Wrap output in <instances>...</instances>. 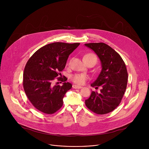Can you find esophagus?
<instances>
[{"label":"esophagus","instance_id":"obj_1","mask_svg":"<svg viewBox=\"0 0 149 149\" xmlns=\"http://www.w3.org/2000/svg\"><path fill=\"white\" fill-rule=\"evenodd\" d=\"M72 88H74V89H79V88H82V87H81V86H77V85H73V86H72Z\"/></svg>","mask_w":149,"mask_h":149}]
</instances>
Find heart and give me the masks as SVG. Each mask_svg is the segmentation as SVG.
I'll return each mask as SVG.
<instances>
[{
	"mask_svg": "<svg viewBox=\"0 0 149 149\" xmlns=\"http://www.w3.org/2000/svg\"><path fill=\"white\" fill-rule=\"evenodd\" d=\"M86 57H93L97 59V57L95 56V54H92V53H90L88 54L87 55H85L84 58ZM88 79V77L86 75L83 74H75L74 75H71V81L78 85H82L85 83L86 81Z\"/></svg>",
	"mask_w": 149,
	"mask_h": 149,
	"instance_id": "b5f03b06",
	"label": "heart"
}]
</instances>
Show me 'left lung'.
Masks as SVG:
<instances>
[{
  "label": "left lung",
  "mask_w": 149,
  "mask_h": 149,
  "mask_svg": "<svg viewBox=\"0 0 149 149\" xmlns=\"http://www.w3.org/2000/svg\"><path fill=\"white\" fill-rule=\"evenodd\" d=\"M98 55L102 70L91 86L102 88L100 93L92 91L86 100L87 108L97 114H105L119 105L126 90L128 73L121 56L111 47L102 42L85 44Z\"/></svg>",
  "instance_id": "left-lung-1"
}]
</instances>
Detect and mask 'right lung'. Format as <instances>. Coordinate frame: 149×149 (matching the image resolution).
<instances>
[{
    "mask_svg": "<svg viewBox=\"0 0 149 149\" xmlns=\"http://www.w3.org/2000/svg\"><path fill=\"white\" fill-rule=\"evenodd\" d=\"M79 43L54 42L42 47L29 59L23 75V86L29 100L39 111L52 114L63 105V98L72 88L61 78V72L66 65L69 55ZM64 81L62 86L53 85L55 78ZM58 84V82H56Z\"/></svg>",
    "mask_w": 149,
    "mask_h": 149,
    "instance_id": "add662e5",
    "label": "right lung"
}]
</instances>
